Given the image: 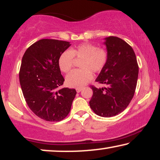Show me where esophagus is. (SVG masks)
Instances as JSON below:
<instances>
[{"label": "esophagus", "mask_w": 160, "mask_h": 160, "mask_svg": "<svg viewBox=\"0 0 160 160\" xmlns=\"http://www.w3.org/2000/svg\"><path fill=\"white\" fill-rule=\"evenodd\" d=\"M76 92H80L82 90V88H76Z\"/></svg>", "instance_id": "obj_1"}]
</instances>
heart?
I'll return each mask as SVG.
<instances>
[{"mask_svg": "<svg viewBox=\"0 0 160 160\" xmlns=\"http://www.w3.org/2000/svg\"><path fill=\"white\" fill-rule=\"evenodd\" d=\"M73 58L82 59L81 69L75 70L66 77L68 86L81 88L92 79V73H99L104 69L108 62V52L90 43H83L71 50H66L59 58V67L63 73H69L73 66Z\"/></svg>", "mask_w": 160, "mask_h": 160, "instance_id": "heart-1", "label": "heart"}]
</instances>
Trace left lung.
Segmentation results:
<instances>
[{"mask_svg": "<svg viewBox=\"0 0 160 160\" xmlns=\"http://www.w3.org/2000/svg\"><path fill=\"white\" fill-rule=\"evenodd\" d=\"M108 62L96 78L97 88L91 85L93 95L89 106L96 114L111 117L122 113L130 104L136 89L138 65L132 48L126 41L116 36L106 38Z\"/></svg>", "mask_w": 160, "mask_h": 160, "instance_id": "left-lung-1", "label": "left lung"}]
</instances>
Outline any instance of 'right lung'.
Masks as SVG:
<instances>
[{
    "label": "right lung",
    "mask_w": 160,
    "mask_h": 160,
    "mask_svg": "<svg viewBox=\"0 0 160 160\" xmlns=\"http://www.w3.org/2000/svg\"><path fill=\"white\" fill-rule=\"evenodd\" d=\"M71 44L65 41L41 39L29 47L22 59L19 78L30 110L47 122H60L68 115L75 89H59L64 82L59 67L60 54Z\"/></svg>",
    "instance_id": "obj_1"
}]
</instances>
